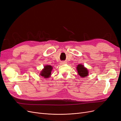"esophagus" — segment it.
I'll return each mask as SVG.
<instances>
[{
	"label": "esophagus",
	"mask_w": 121,
	"mask_h": 121,
	"mask_svg": "<svg viewBox=\"0 0 121 121\" xmlns=\"http://www.w3.org/2000/svg\"><path fill=\"white\" fill-rule=\"evenodd\" d=\"M66 63L65 62H61V64H65Z\"/></svg>",
	"instance_id": "esophagus-1"
}]
</instances>
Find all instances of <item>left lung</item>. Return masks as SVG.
Wrapping results in <instances>:
<instances>
[{
	"instance_id": "1",
	"label": "left lung",
	"mask_w": 121,
	"mask_h": 121,
	"mask_svg": "<svg viewBox=\"0 0 121 121\" xmlns=\"http://www.w3.org/2000/svg\"><path fill=\"white\" fill-rule=\"evenodd\" d=\"M77 70L78 74L81 77L84 78L88 75V71L87 70V69L85 68L83 65L79 64L77 67Z\"/></svg>"
}]
</instances>
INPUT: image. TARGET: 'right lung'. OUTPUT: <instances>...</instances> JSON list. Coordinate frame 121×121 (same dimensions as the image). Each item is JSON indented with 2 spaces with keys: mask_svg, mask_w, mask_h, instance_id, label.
<instances>
[{
  "mask_svg": "<svg viewBox=\"0 0 121 121\" xmlns=\"http://www.w3.org/2000/svg\"><path fill=\"white\" fill-rule=\"evenodd\" d=\"M52 69V67L50 65L45 66L44 68L42 70L41 73H40V75L45 78L49 77L51 75Z\"/></svg>",
  "mask_w": 121,
  "mask_h": 121,
  "instance_id": "add662e5",
  "label": "right lung"
}]
</instances>
